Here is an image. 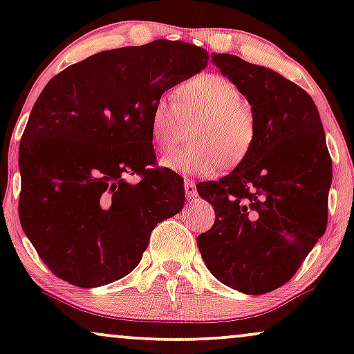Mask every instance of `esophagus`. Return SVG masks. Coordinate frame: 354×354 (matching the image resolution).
<instances>
[{"mask_svg": "<svg viewBox=\"0 0 354 354\" xmlns=\"http://www.w3.org/2000/svg\"><path fill=\"white\" fill-rule=\"evenodd\" d=\"M185 193H186V196L189 198V200L196 198V185H194V181L185 180Z\"/></svg>", "mask_w": 354, "mask_h": 354, "instance_id": "1", "label": "esophagus"}]
</instances>
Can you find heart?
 <instances>
[{
    "label": "heart",
    "instance_id": "1",
    "mask_svg": "<svg viewBox=\"0 0 354 354\" xmlns=\"http://www.w3.org/2000/svg\"><path fill=\"white\" fill-rule=\"evenodd\" d=\"M196 141L174 149L161 166L185 176H209L245 161L258 138V123L245 95L218 73H201L174 89V101L160 98L149 115V129L158 149H169L188 136L196 123Z\"/></svg>",
    "mask_w": 354,
    "mask_h": 354
}]
</instances>
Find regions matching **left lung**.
I'll use <instances>...</instances> for the list:
<instances>
[{
	"label": "left lung",
	"instance_id": "1",
	"mask_svg": "<svg viewBox=\"0 0 354 354\" xmlns=\"http://www.w3.org/2000/svg\"><path fill=\"white\" fill-rule=\"evenodd\" d=\"M211 59L246 96L258 138L230 174L196 186L216 213L198 250L218 281L265 295L293 278L326 231L331 156L318 108L301 86L239 56Z\"/></svg>",
	"mask_w": 354,
	"mask_h": 354
}]
</instances>
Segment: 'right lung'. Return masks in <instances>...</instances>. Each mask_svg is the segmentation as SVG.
Listing matches in <instances>:
<instances>
[{"instance_id": "add662e5", "label": "right lung", "mask_w": 354, "mask_h": 354, "mask_svg": "<svg viewBox=\"0 0 354 354\" xmlns=\"http://www.w3.org/2000/svg\"><path fill=\"white\" fill-rule=\"evenodd\" d=\"M185 41L96 53L44 86L19 143V221L63 281L96 288L140 265L158 223L180 213L185 186L160 168L149 115L165 91L205 70ZM140 176L129 183V176Z\"/></svg>"}]
</instances>
